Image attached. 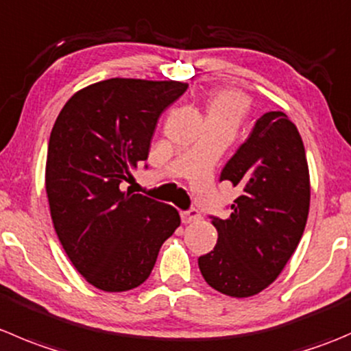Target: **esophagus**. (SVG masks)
<instances>
[{
  "mask_svg": "<svg viewBox=\"0 0 351 351\" xmlns=\"http://www.w3.org/2000/svg\"><path fill=\"white\" fill-rule=\"evenodd\" d=\"M180 216H182V221L185 224H189V223H193V221H197V219H200V213L197 209H190V210H183L182 214H180Z\"/></svg>",
  "mask_w": 351,
  "mask_h": 351,
  "instance_id": "34e87169",
  "label": "esophagus"
}]
</instances>
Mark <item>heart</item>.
I'll return each instance as SVG.
<instances>
[{"mask_svg":"<svg viewBox=\"0 0 351 351\" xmlns=\"http://www.w3.org/2000/svg\"><path fill=\"white\" fill-rule=\"evenodd\" d=\"M250 110V99L243 93L234 89L216 90L207 99L206 120L207 123H217L237 130Z\"/></svg>","mask_w":351,"mask_h":351,"instance_id":"b5f03b06","label":"heart"}]
</instances>
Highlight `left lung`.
I'll return each mask as SVG.
<instances>
[{
	"instance_id": "obj_1",
	"label": "left lung",
	"mask_w": 351,
	"mask_h": 351,
	"mask_svg": "<svg viewBox=\"0 0 351 351\" xmlns=\"http://www.w3.org/2000/svg\"><path fill=\"white\" fill-rule=\"evenodd\" d=\"M221 180L238 195L228 219L210 221L217 243L199 257V269L219 293L254 297L280 276L307 224L311 175L293 121L283 111L262 114Z\"/></svg>"
}]
</instances>
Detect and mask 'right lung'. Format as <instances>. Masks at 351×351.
<instances>
[{
	"label": "right lung",
	"instance_id": "obj_1",
	"mask_svg": "<svg viewBox=\"0 0 351 351\" xmlns=\"http://www.w3.org/2000/svg\"><path fill=\"white\" fill-rule=\"evenodd\" d=\"M186 87L108 78L77 90L54 121L46 159L51 219L75 269L97 290L141 287L180 226L175 207L121 183L147 159L159 117Z\"/></svg>",
	"mask_w": 351,
	"mask_h": 351
}]
</instances>
